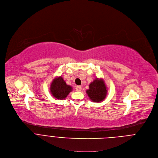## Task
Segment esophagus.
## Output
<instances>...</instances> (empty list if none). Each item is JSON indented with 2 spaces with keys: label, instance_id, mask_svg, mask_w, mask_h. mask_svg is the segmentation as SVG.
Here are the masks:
<instances>
[{
  "label": "esophagus",
  "instance_id": "esophagus-1",
  "mask_svg": "<svg viewBox=\"0 0 158 158\" xmlns=\"http://www.w3.org/2000/svg\"><path fill=\"white\" fill-rule=\"evenodd\" d=\"M81 86H76V90H77V91H81Z\"/></svg>",
  "mask_w": 158,
  "mask_h": 158
}]
</instances>
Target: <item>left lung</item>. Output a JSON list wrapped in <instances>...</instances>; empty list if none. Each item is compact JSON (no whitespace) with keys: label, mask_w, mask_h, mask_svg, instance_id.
Segmentation results:
<instances>
[{"label":"left lung","mask_w":158,"mask_h":158,"mask_svg":"<svg viewBox=\"0 0 158 158\" xmlns=\"http://www.w3.org/2000/svg\"><path fill=\"white\" fill-rule=\"evenodd\" d=\"M90 99L95 102L99 103L105 100L107 95V88L102 79H95L89 85V89L86 91Z\"/></svg>","instance_id":"1"}]
</instances>
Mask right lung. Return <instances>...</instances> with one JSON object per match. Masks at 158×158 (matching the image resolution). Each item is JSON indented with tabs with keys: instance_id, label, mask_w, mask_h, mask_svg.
Here are the masks:
<instances>
[{
	"instance_id": "1",
	"label": "right lung",
	"mask_w": 158,
	"mask_h": 158,
	"mask_svg": "<svg viewBox=\"0 0 158 158\" xmlns=\"http://www.w3.org/2000/svg\"><path fill=\"white\" fill-rule=\"evenodd\" d=\"M50 92L53 97L58 100L66 98L68 95L72 91V87L67 85L63 77L60 76L55 77L50 85Z\"/></svg>"
}]
</instances>
